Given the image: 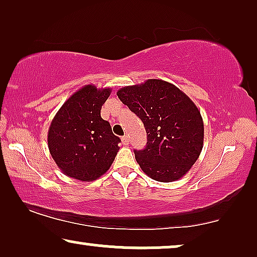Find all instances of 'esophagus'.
<instances>
[{"instance_id": "1", "label": "esophagus", "mask_w": 257, "mask_h": 257, "mask_svg": "<svg viewBox=\"0 0 257 257\" xmlns=\"http://www.w3.org/2000/svg\"><path fill=\"white\" fill-rule=\"evenodd\" d=\"M121 142H122V144H124V145H128V144H130V138H128L127 136H124L121 138Z\"/></svg>"}]
</instances>
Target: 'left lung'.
Returning <instances> with one entry per match:
<instances>
[{
	"instance_id": "8db88e82",
	"label": "left lung",
	"mask_w": 257,
	"mask_h": 257,
	"mask_svg": "<svg viewBox=\"0 0 257 257\" xmlns=\"http://www.w3.org/2000/svg\"><path fill=\"white\" fill-rule=\"evenodd\" d=\"M117 96L142 119L147 133L137 163L153 180L172 182L184 177L203 147V121L187 94L161 79L124 86Z\"/></svg>"
}]
</instances>
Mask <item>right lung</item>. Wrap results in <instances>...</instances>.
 I'll return each mask as SVG.
<instances>
[{
  "label": "right lung",
  "mask_w": 257,
  "mask_h": 257,
  "mask_svg": "<svg viewBox=\"0 0 257 257\" xmlns=\"http://www.w3.org/2000/svg\"><path fill=\"white\" fill-rule=\"evenodd\" d=\"M111 89L83 86L72 94L52 119L48 147L61 171L80 181L96 180L106 173L117 156L120 139L110 122L100 117Z\"/></svg>",
  "instance_id": "add662e5"
}]
</instances>
